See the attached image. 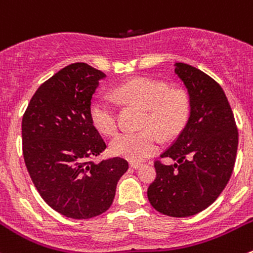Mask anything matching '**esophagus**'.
<instances>
[{"mask_svg": "<svg viewBox=\"0 0 253 253\" xmlns=\"http://www.w3.org/2000/svg\"><path fill=\"white\" fill-rule=\"evenodd\" d=\"M142 166V164L141 162H130V167H131V169H139V167H141Z\"/></svg>", "mask_w": 253, "mask_h": 253, "instance_id": "1", "label": "esophagus"}]
</instances>
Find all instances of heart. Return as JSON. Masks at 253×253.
<instances>
[{
	"mask_svg": "<svg viewBox=\"0 0 253 253\" xmlns=\"http://www.w3.org/2000/svg\"><path fill=\"white\" fill-rule=\"evenodd\" d=\"M114 97L146 109L141 123L142 131L123 132L111 142L112 154L139 161L157 151L160 137L171 136L186 123L189 113L188 94L182 88H169V84L149 77H136L113 89ZM89 117L101 132L116 134L118 130L116 106L111 99L99 97L89 107Z\"/></svg>",
	"mask_w": 253,
	"mask_h": 253,
	"instance_id": "heart-1",
	"label": "heart"
}]
</instances>
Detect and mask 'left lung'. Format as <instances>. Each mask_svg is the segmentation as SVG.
Segmentation results:
<instances>
[{
  "instance_id": "8db88e82",
  "label": "left lung",
  "mask_w": 253,
  "mask_h": 253,
  "mask_svg": "<svg viewBox=\"0 0 253 253\" xmlns=\"http://www.w3.org/2000/svg\"><path fill=\"white\" fill-rule=\"evenodd\" d=\"M174 72L189 94V118L173 144L155 161L156 178L149 186L150 204L164 215H196L216 201L236 160L239 132L221 86L201 70L176 62Z\"/></svg>"
}]
</instances>
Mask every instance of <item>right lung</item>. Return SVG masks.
Returning a JSON list of instances; mask_svg holds the SVG:
<instances>
[{
	"instance_id": "obj_1",
	"label": "right lung",
	"mask_w": 253,
	"mask_h": 253,
	"mask_svg": "<svg viewBox=\"0 0 253 253\" xmlns=\"http://www.w3.org/2000/svg\"><path fill=\"white\" fill-rule=\"evenodd\" d=\"M106 75L76 62L41 84L22 119V149L32 181L45 203L71 219L108 211L126 159L92 161L107 147L89 117L92 94Z\"/></svg>"
}]
</instances>
